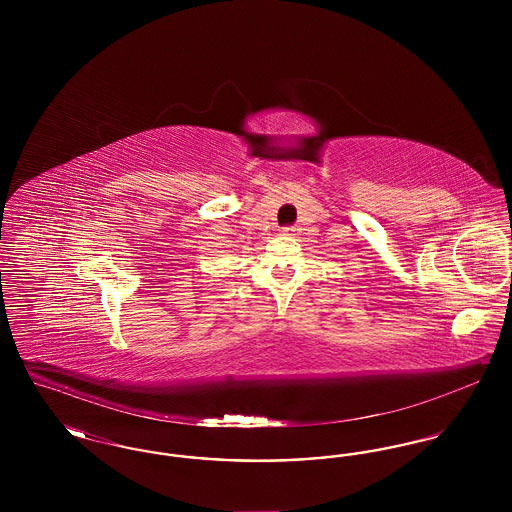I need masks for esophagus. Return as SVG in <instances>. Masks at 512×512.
<instances>
[{
	"label": "esophagus",
	"instance_id": "34e87169",
	"mask_svg": "<svg viewBox=\"0 0 512 512\" xmlns=\"http://www.w3.org/2000/svg\"><path fill=\"white\" fill-rule=\"evenodd\" d=\"M284 232H286V234H288V236H295V232H297V230H295V228H286V230H284Z\"/></svg>",
	"mask_w": 512,
	"mask_h": 512
}]
</instances>
